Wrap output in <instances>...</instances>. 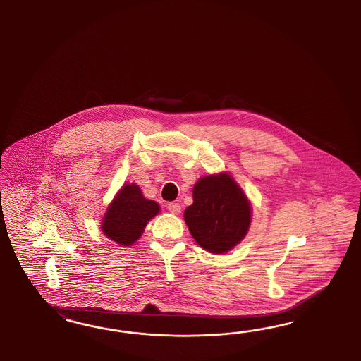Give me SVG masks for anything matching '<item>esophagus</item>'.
<instances>
[{"mask_svg":"<svg viewBox=\"0 0 361 361\" xmlns=\"http://www.w3.org/2000/svg\"><path fill=\"white\" fill-rule=\"evenodd\" d=\"M166 208H168V210H169L172 214H180V212H181V207H180V204H177V202H169Z\"/></svg>","mask_w":361,"mask_h":361,"instance_id":"obj_1","label":"esophagus"}]
</instances>
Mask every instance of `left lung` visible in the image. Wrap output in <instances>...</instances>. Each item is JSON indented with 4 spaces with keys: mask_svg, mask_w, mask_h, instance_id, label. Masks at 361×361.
I'll use <instances>...</instances> for the list:
<instances>
[{
    "mask_svg": "<svg viewBox=\"0 0 361 361\" xmlns=\"http://www.w3.org/2000/svg\"><path fill=\"white\" fill-rule=\"evenodd\" d=\"M197 243L214 254L229 252L246 235L252 209L229 175L202 177L193 188V204L184 212Z\"/></svg>",
    "mask_w": 361,
    "mask_h": 361,
    "instance_id": "obj_1",
    "label": "left lung"
}]
</instances>
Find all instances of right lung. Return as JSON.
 I'll return each instance as SVG.
<instances>
[{
    "mask_svg": "<svg viewBox=\"0 0 361 361\" xmlns=\"http://www.w3.org/2000/svg\"><path fill=\"white\" fill-rule=\"evenodd\" d=\"M160 207L142 196L136 184H126L111 202L102 224V230L109 240L130 246L140 238L148 221Z\"/></svg>",
    "mask_w": 361,
    "mask_h": 361,
    "instance_id": "obj_1",
    "label": "right lung"
}]
</instances>
